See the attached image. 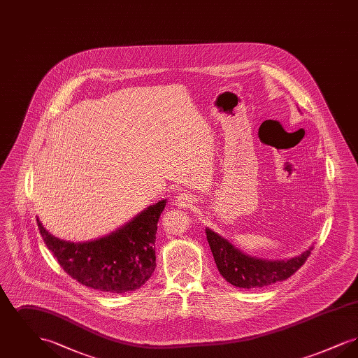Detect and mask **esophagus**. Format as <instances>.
Listing matches in <instances>:
<instances>
[{
  "mask_svg": "<svg viewBox=\"0 0 358 358\" xmlns=\"http://www.w3.org/2000/svg\"><path fill=\"white\" fill-rule=\"evenodd\" d=\"M176 205L180 208H187L194 203V200L192 199V196H189L187 193H178L176 196Z\"/></svg>",
  "mask_w": 358,
  "mask_h": 358,
  "instance_id": "1",
  "label": "esophagus"
}]
</instances>
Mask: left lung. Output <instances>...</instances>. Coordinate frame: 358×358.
<instances>
[{
	"label": "left lung",
	"instance_id": "left-lung-1",
	"mask_svg": "<svg viewBox=\"0 0 358 358\" xmlns=\"http://www.w3.org/2000/svg\"><path fill=\"white\" fill-rule=\"evenodd\" d=\"M206 238L222 278L238 289H260L289 278L306 262L313 245L301 255L286 260H268L248 255L229 240L206 228Z\"/></svg>",
	"mask_w": 358,
	"mask_h": 358
}]
</instances>
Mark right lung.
Returning <instances> with one entry per match:
<instances>
[{
    "label": "right lung",
    "mask_w": 358,
    "mask_h": 358,
    "mask_svg": "<svg viewBox=\"0 0 358 358\" xmlns=\"http://www.w3.org/2000/svg\"><path fill=\"white\" fill-rule=\"evenodd\" d=\"M168 200L145 208L114 232L91 241L55 238L37 219L40 234L64 271L83 286L123 294L143 286L155 268L157 222Z\"/></svg>",
    "instance_id": "1"
}]
</instances>
